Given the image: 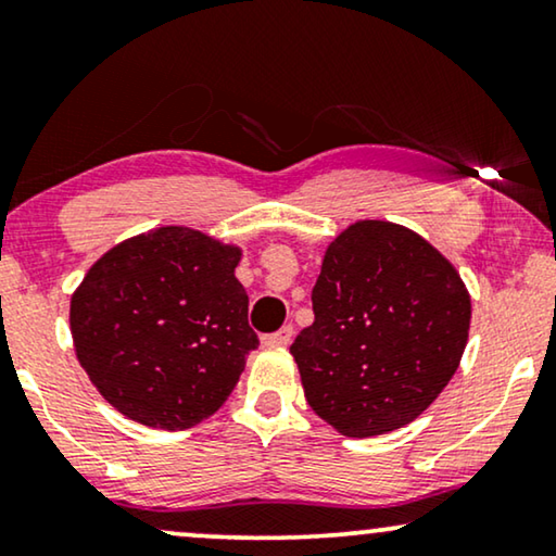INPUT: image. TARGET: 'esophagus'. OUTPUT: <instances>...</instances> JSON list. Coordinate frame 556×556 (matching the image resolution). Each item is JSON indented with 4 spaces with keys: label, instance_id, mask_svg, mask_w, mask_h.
Segmentation results:
<instances>
[{
    "label": "esophagus",
    "instance_id": "obj_1",
    "mask_svg": "<svg viewBox=\"0 0 556 556\" xmlns=\"http://www.w3.org/2000/svg\"><path fill=\"white\" fill-rule=\"evenodd\" d=\"M291 339H293V326H283V329H278L276 333H265L263 344L265 346H286V344H291Z\"/></svg>",
    "mask_w": 556,
    "mask_h": 556
}]
</instances>
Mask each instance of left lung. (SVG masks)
<instances>
[{"mask_svg": "<svg viewBox=\"0 0 556 556\" xmlns=\"http://www.w3.org/2000/svg\"><path fill=\"white\" fill-rule=\"evenodd\" d=\"M314 324L291 344L311 409L346 438L384 435L428 409L458 369L470 295L402 225L362 219L324 255Z\"/></svg>", "mask_w": 556, "mask_h": 556, "instance_id": "8db88e82", "label": "left lung"}]
</instances>
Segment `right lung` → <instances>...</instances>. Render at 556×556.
<instances>
[{"label": "right lung", "mask_w": 556, "mask_h": 556, "mask_svg": "<svg viewBox=\"0 0 556 556\" xmlns=\"http://www.w3.org/2000/svg\"><path fill=\"white\" fill-rule=\"evenodd\" d=\"M240 250L189 227H159L109 250L71 301L80 367L131 420L187 430L217 413L261 344Z\"/></svg>", "instance_id": "right-lung-1"}]
</instances>
